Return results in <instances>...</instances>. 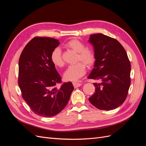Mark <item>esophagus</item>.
I'll return each mask as SVG.
<instances>
[{
    "label": "esophagus",
    "mask_w": 146,
    "mask_h": 146,
    "mask_svg": "<svg viewBox=\"0 0 146 146\" xmlns=\"http://www.w3.org/2000/svg\"><path fill=\"white\" fill-rule=\"evenodd\" d=\"M73 84V86L75 88H77L79 86H80L82 85V83H76V82H73L72 83Z\"/></svg>",
    "instance_id": "1"
}]
</instances>
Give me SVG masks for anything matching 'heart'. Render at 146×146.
<instances>
[{
  "label": "heart",
  "instance_id": "b5f03b06",
  "mask_svg": "<svg viewBox=\"0 0 146 146\" xmlns=\"http://www.w3.org/2000/svg\"><path fill=\"white\" fill-rule=\"evenodd\" d=\"M65 46L74 52H77L76 61L78 62L69 66L63 74L64 78L67 81H76L86 73V66L91 67L96 62V55L94 51L90 48H85V45L80 40L73 38L66 43ZM52 63L56 67H63L64 61L60 48L56 47L52 50L50 55Z\"/></svg>",
  "mask_w": 146,
  "mask_h": 146
}]
</instances>
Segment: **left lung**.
Listing matches in <instances>:
<instances>
[{"instance_id": "obj_1", "label": "left lung", "mask_w": 146, "mask_h": 146, "mask_svg": "<svg viewBox=\"0 0 146 146\" xmlns=\"http://www.w3.org/2000/svg\"><path fill=\"white\" fill-rule=\"evenodd\" d=\"M89 42L94 47L96 62L88 78L101 81L94 83L95 92L89 100L99 110L115 109L124 102L130 86L129 57L121 44L107 35H91Z\"/></svg>"}]
</instances>
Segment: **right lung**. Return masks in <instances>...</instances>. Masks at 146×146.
Returning a JSON list of instances; mask_svg holds the SVG:
<instances>
[{
    "instance_id": "right-lung-1",
    "label": "right lung",
    "mask_w": 146,
    "mask_h": 146,
    "mask_svg": "<svg viewBox=\"0 0 146 146\" xmlns=\"http://www.w3.org/2000/svg\"><path fill=\"white\" fill-rule=\"evenodd\" d=\"M60 44L49 37H35L22 52L19 60L18 85L22 97L32 111L42 117L60 113L74 90L71 82L55 86L61 78L52 63V50Z\"/></svg>"
}]
</instances>
